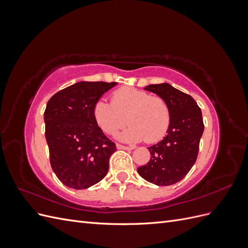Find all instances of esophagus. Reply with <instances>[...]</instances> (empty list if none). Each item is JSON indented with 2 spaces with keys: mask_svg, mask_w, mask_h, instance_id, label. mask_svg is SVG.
<instances>
[{
  "mask_svg": "<svg viewBox=\"0 0 248 248\" xmlns=\"http://www.w3.org/2000/svg\"><path fill=\"white\" fill-rule=\"evenodd\" d=\"M117 148L118 149H123V150H132L133 148L130 146H124L122 144H117Z\"/></svg>",
  "mask_w": 248,
  "mask_h": 248,
  "instance_id": "obj_1",
  "label": "esophagus"
}]
</instances>
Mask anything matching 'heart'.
I'll list each match as a JSON object with an SVG mask.
<instances>
[{
    "mask_svg": "<svg viewBox=\"0 0 248 248\" xmlns=\"http://www.w3.org/2000/svg\"><path fill=\"white\" fill-rule=\"evenodd\" d=\"M93 117L107 134H115L128 122L130 126L121 134V139L130 141H158L166 136L170 124V107L162 97L131 87L115 90L110 103L97 100Z\"/></svg>",
    "mask_w": 248,
    "mask_h": 248,
    "instance_id": "b5f03b06",
    "label": "heart"
}]
</instances>
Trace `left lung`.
<instances>
[{
    "instance_id": "left-lung-1",
    "label": "left lung",
    "mask_w": 248,
    "mask_h": 248,
    "mask_svg": "<svg viewBox=\"0 0 248 248\" xmlns=\"http://www.w3.org/2000/svg\"><path fill=\"white\" fill-rule=\"evenodd\" d=\"M162 97L170 107V124L168 134L149 147L151 158L138 172L148 182L159 186L172 185L187 175L196 162L200 140L204 132L202 110L196 100L169 84L145 88Z\"/></svg>"
}]
</instances>
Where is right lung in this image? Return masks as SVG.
I'll use <instances>...</instances> for the list:
<instances>
[{"label":"right lung","instance_id":"right-lung-1","mask_svg":"<svg viewBox=\"0 0 248 248\" xmlns=\"http://www.w3.org/2000/svg\"><path fill=\"white\" fill-rule=\"evenodd\" d=\"M117 82L79 81L57 92L44 111L52 170L64 185L86 189L106 177L117 148L97 125L93 107Z\"/></svg>","mask_w":248,"mask_h":248}]
</instances>
